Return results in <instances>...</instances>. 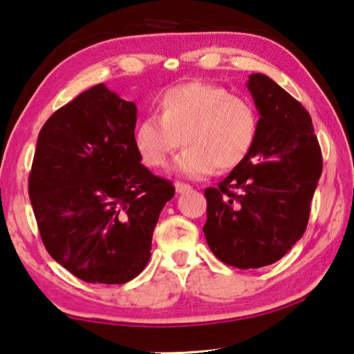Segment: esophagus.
Instances as JSON below:
<instances>
[{
  "label": "esophagus",
  "instance_id": "obj_1",
  "mask_svg": "<svg viewBox=\"0 0 354 354\" xmlns=\"http://www.w3.org/2000/svg\"><path fill=\"white\" fill-rule=\"evenodd\" d=\"M175 189H176L178 193H189V192H192V187L189 184L179 183V181L175 183Z\"/></svg>",
  "mask_w": 354,
  "mask_h": 354
}]
</instances>
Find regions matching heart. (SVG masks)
Masks as SVG:
<instances>
[{"instance_id": "heart-1", "label": "heart", "mask_w": 354, "mask_h": 354, "mask_svg": "<svg viewBox=\"0 0 354 354\" xmlns=\"http://www.w3.org/2000/svg\"><path fill=\"white\" fill-rule=\"evenodd\" d=\"M158 114L138 122L135 149L142 162L160 169L184 141L187 147L176 158L175 169L193 179L212 175L216 169L230 171L239 167L260 131L259 111L251 100L207 82L165 89L158 99Z\"/></svg>"}]
</instances>
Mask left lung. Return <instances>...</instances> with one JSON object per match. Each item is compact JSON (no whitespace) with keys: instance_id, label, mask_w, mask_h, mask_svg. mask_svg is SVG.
Returning a JSON list of instances; mask_svg holds the SVG:
<instances>
[{"instance_id":"1","label":"left lung","mask_w":354,"mask_h":354,"mask_svg":"<svg viewBox=\"0 0 354 354\" xmlns=\"http://www.w3.org/2000/svg\"><path fill=\"white\" fill-rule=\"evenodd\" d=\"M248 88L260 112L259 137L239 167L205 189L204 234L225 265L257 269L304 234L322 155L301 103L265 74H251Z\"/></svg>"}]
</instances>
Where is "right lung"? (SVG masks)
Listing matches in <instances>:
<instances>
[{
  "mask_svg": "<svg viewBox=\"0 0 354 354\" xmlns=\"http://www.w3.org/2000/svg\"><path fill=\"white\" fill-rule=\"evenodd\" d=\"M137 106L103 84L59 108L39 132L28 196L45 250L86 283L123 284L146 268L170 181L135 149Z\"/></svg>",
  "mask_w": 354,
  "mask_h": 354,
  "instance_id": "right-lung-1",
  "label": "right lung"
}]
</instances>
